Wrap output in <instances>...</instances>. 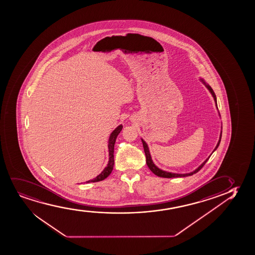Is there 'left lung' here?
Listing matches in <instances>:
<instances>
[{
  "label": "left lung",
  "mask_w": 255,
  "mask_h": 255,
  "mask_svg": "<svg viewBox=\"0 0 255 255\" xmlns=\"http://www.w3.org/2000/svg\"><path fill=\"white\" fill-rule=\"evenodd\" d=\"M199 80L203 83L204 85H205V87L209 90L210 94L212 95L213 98H214V100H215V103H216V109L218 110V108H217V102H216V94L214 92V91L212 90V88L210 87L209 84H206L205 83V81L203 80V78H199ZM218 114H219V111H218ZM220 116V114H219ZM222 128H223V127H222ZM222 132L223 131L221 130V133H220L219 140L217 142V145H216V147L214 149V151L213 152L216 151V149L218 148V146L220 145V142H221V139H222ZM142 144H143V147H144V152H145V161H146V164H147V166H148L149 169L152 171V172H153L155 175H157L158 177H166V178H171V177H188V176H191V175L195 174V173H197V171H200L202 167H203V165L205 164L207 161H208V159L210 158V156L212 155V153L208 157V158L204 160V161L202 163V164L197 168V169H195L193 171H190L189 173H175V172H171V171H164V170H162L160 168H158L156 164L153 163L152 161V157H151V153H150V150H149L148 145L146 144V142L144 140V139L141 138Z\"/></svg>",
  "instance_id": "8db88e82"
}]
</instances>
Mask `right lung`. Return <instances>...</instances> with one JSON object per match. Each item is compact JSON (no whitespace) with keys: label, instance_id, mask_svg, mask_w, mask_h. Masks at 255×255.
<instances>
[{"label":"right lung","instance_id":"1","mask_svg":"<svg viewBox=\"0 0 255 255\" xmlns=\"http://www.w3.org/2000/svg\"><path fill=\"white\" fill-rule=\"evenodd\" d=\"M123 126L121 124L119 126L117 127L113 132L110 133V138H109V143H108V148H109V162L107 164L106 167L103 169V171L101 172L100 174L97 176V177L91 179V180L86 181V183H91V182H99V181H103L106 178V177L110 176V173L112 172L113 170L114 164H115V160H114V147H115V143H116V138L119 134Z\"/></svg>","mask_w":255,"mask_h":255}]
</instances>
